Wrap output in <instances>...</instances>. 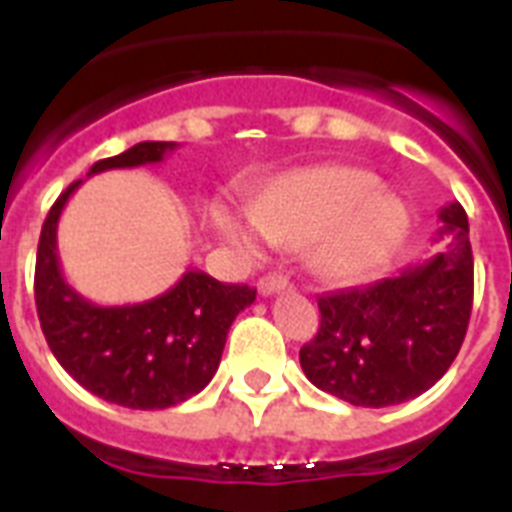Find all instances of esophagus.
<instances>
[{
	"mask_svg": "<svg viewBox=\"0 0 512 512\" xmlns=\"http://www.w3.org/2000/svg\"><path fill=\"white\" fill-rule=\"evenodd\" d=\"M287 287H289V281L284 279V276H279V273H268V276H263V279L257 281V292H260L263 297L284 292Z\"/></svg>",
	"mask_w": 512,
	"mask_h": 512,
	"instance_id": "34e87169",
	"label": "esophagus"
}]
</instances>
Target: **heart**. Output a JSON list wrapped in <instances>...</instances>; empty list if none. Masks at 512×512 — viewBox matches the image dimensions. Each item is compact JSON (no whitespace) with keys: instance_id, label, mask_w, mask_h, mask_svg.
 I'll return each mask as SVG.
<instances>
[{"instance_id":"1","label":"heart","mask_w":512,"mask_h":512,"mask_svg":"<svg viewBox=\"0 0 512 512\" xmlns=\"http://www.w3.org/2000/svg\"><path fill=\"white\" fill-rule=\"evenodd\" d=\"M252 217L225 212L220 228L247 252H260L265 239L289 249L311 244V268L337 287L372 276L409 228L404 201L382 191L372 172L345 164L287 172L252 204Z\"/></svg>"}]
</instances>
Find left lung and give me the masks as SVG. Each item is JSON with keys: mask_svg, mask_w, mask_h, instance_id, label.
Wrapping results in <instances>:
<instances>
[{"mask_svg": "<svg viewBox=\"0 0 512 512\" xmlns=\"http://www.w3.org/2000/svg\"><path fill=\"white\" fill-rule=\"evenodd\" d=\"M438 220L444 247L425 263L319 297V332L300 348V366L316 388L382 409L425 393L452 366L473 311V252L457 201Z\"/></svg>", "mask_w": 512, "mask_h": 512, "instance_id": "8db88e82", "label": "left lung"}]
</instances>
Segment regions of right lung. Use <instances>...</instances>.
<instances>
[{
  "label": "right lung",
  "mask_w": 512,
  "mask_h": 512,
  "mask_svg": "<svg viewBox=\"0 0 512 512\" xmlns=\"http://www.w3.org/2000/svg\"><path fill=\"white\" fill-rule=\"evenodd\" d=\"M177 143L146 140L87 177L159 164ZM76 180L60 193L36 249L34 297L52 356L82 388L127 409H167L188 401L215 377L233 319L255 303L257 289L185 271L164 295L135 305H95L66 281L58 260V220Z\"/></svg>",
  "instance_id": "obj_1"
}]
</instances>
